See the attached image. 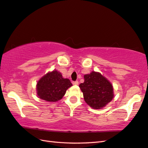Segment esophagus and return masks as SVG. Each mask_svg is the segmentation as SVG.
Listing matches in <instances>:
<instances>
[{
    "instance_id": "1",
    "label": "esophagus",
    "mask_w": 148,
    "mask_h": 148,
    "mask_svg": "<svg viewBox=\"0 0 148 148\" xmlns=\"http://www.w3.org/2000/svg\"><path fill=\"white\" fill-rule=\"evenodd\" d=\"M72 84L74 85H77L78 84H79V82H78V81H76V82H72Z\"/></svg>"
}]
</instances>
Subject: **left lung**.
Returning <instances> with one entry per match:
<instances>
[{
	"mask_svg": "<svg viewBox=\"0 0 148 148\" xmlns=\"http://www.w3.org/2000/svg\"><path fill=\"white\" fill-rule=\"evenodd\" d=\"M79 86L84 100L94 109H102L114 97L112 84L100 72L92 71L84 75V82Z\"/></svg>",
	"mask_w": 148,
	"mask_h": 148,
	"instance_id": "1",
	"label": "left lung"
}]
</instances>
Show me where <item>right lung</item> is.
Listing matches in <instances>:
<instances>
[{
	"label": "right lung",
	"instance_id": "add662e5",
	"mask_svg": "<svg viewBox=\"0 0 148 148\" xmlns=\"http://www.w3.org/2000/svg\"><path fill=\"white\" fill-rule=\"evenodd\" d=\"M72 86L70 80L63 78L61 72L54 70L38 81L36 93L40 99L47 102H56L62 99L66 90Z\"/></svg>",
	"mask_w": 148,
	"mask_h": 148
}]
</instances>
